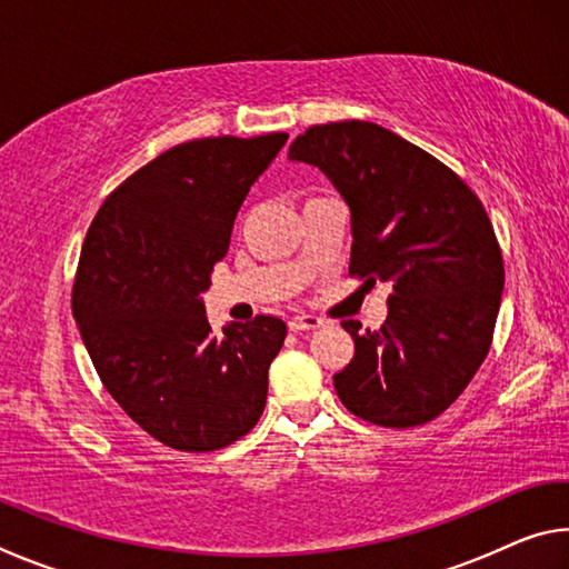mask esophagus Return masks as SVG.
Returning a JSON list of instances; mask_svg holds the SVG:
<instances>
[{
  "label": "esophagus",
  "mask_w": 569,
  "mask_h": 569,
  "mask_svg": "<svg viewBox=\"0 0 569 569\" xmlns=\"http://www.w3.org/2000/svg\"><path fill=\"white\" fill-rule=\"evenodd\" d=\"M323 321L319 319V316H311V313H298L293 316L291 321H288V329L301 333V331H311V329H319Z\"/></svg>",
  "instance_id": "esophagus-1"
}]
</instances>
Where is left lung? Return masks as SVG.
I'll return each mask as SVG.
<instances>
[{
    "instance_id": "1",
    "label": "left lung",
    "mask_w": 569,
    "mask_h": 569,
    "mask_svg": "<svg viewBox=\"0 0 569 569\" xmlns=\"http://www.w3.org/2000/svg\"><path fill=\"white\" fill-rule=\"evenodd\" d=\"M288 156L323 170L349 206V276L391 283L381 329L341 321L353 339V359L333 373L341 403L389 429L437 419L487 359L502 301L485 206L445 162L373 122L313 124Z\"/></svg>"
}]
</instances>
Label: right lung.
<instances>
[{"instance_id": "right-lung-1", "label": "right lung", "mask_w": 569, "mask_h": 569, "mask_svg": "<svg viewBox=\"0 0 569 569\" xmlns=\"http://www.w3.org/2000/svg\"><path fill=\"white\" fill-rule=\"evenodd\" d=\"M286 140L223 134L170 148L110 192L84 236L72 286L82 341L110 397L170 449H223L263 413L286 323L256 316L213 333L200 293Z\"/></svg>"}]
</instances>
